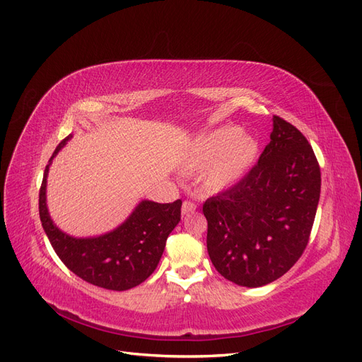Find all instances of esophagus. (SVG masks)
Returning <instances> with one entry per match:
<instances>
[{
    "instance_id": "esophagus-1",
    "label": "esophagus",
    "mask_w": 362,
    "mask_h": 362,
    "mask_svg": "<svg viewBox=\"0 0 362 362\" xmlns=\"http://www.w3.org/2000/svg\"><path fill=\"white\" fill-rule=\"evenodd\" d=\"M194 210H196V204H194V202H192V201H184V202H182V208H181L182 214L193 213Z\"/></svg>"
}]
</instances>
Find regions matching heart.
Wrapping results in <instances>:
<instances>
[{
  "label": "heart",
  "mask_w": 362,
  "mask_h": 362,
  "mask_svg": "<svg viewBox=\"0 0 362 362\" xmlns=\"http://www.w3.org/2000/svg\"><path fill=\"white\" fill-rule=\"evenodd\" d=\"M259 152L258 140L240 128L225 125L208 131L193 141L184 160V168L201 170L204 184L211 192L231 187L254 166Z\"/></svg>",
  "instance_id": "obj_1"
}]
</instances>
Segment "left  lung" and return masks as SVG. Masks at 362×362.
<instances>
[{
  "label": "left lung",
  "mask_w": 362,
  "mask_h": 362,
  "mask_svg": "<svg viewBox=\"0 0 362 362\" xmlns=\"http://www.w3.org/2000/svg\"><path fill=\"white\" fill-rule=\"evenodd\" d=\"M320 185L308 140L273 116L270 141L255 166L204 202L206 249L216 270L243 287L266 286L287 273L310 242Z\"/></svg>",
  "instance_id": "8db88e82"
}]
</instances>
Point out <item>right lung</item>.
I'll return each instance as SVG.
<instances>
[{
	"instance_id": "add662e5",
	"label": "right lung",
	"mask_w": 362,
	"mask_h": 362,
	"mask_svg": "<svg viewBox=\"0 0 362 362\" xmlns=\"http://www.w3.org/2000/svg\"><path fill=\"white\" fill-rule=\"evenodd\" d=\"M62 140L49 161L69 140ZM39 190V214L49 243L76 276L107 290L124 291L146 281L156 270L166 240L181 221V199L170 204L141 201L127 222L113 233L95 238L69 237L52 223L47 210V177Z\"/></svg>"
}]
</instances>
